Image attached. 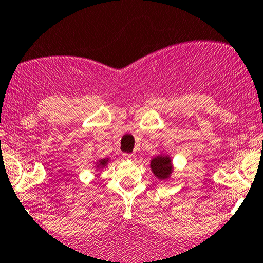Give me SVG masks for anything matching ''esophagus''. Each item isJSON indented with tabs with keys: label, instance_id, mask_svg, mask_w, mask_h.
Instances as JSON below:
<instances>
[{
	"label": "esophagus",
	"instance_id": "34e87169",
	"mask_svg": "<svg viewBox=\"0 0 263 263\" xmlns=\"http://www.w3.org/2000/svg\"><path fill=\"white\" fill-rule=\"evenodd\" d=\"M123 158L127 161H135L136 160V155L135 154H123Z\"/></svg>",
	"mask_w": 263,
	"mask_h": 263
}]
</instances>
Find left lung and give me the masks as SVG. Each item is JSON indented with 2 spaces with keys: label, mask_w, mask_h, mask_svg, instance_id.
<instances>
[{
  "label": "left lung",
  "mask_w": 263,
  "mask_h": 263,
  "mask_svg": "<svg viewBox=\"0 0 263 263\" xmlns=\"http://www.w3.org/2000/svg\"><path fill=\"white\" fill-rule=\"evenodd\" d=\"M149 168H151L155 177H157L160 181H163V182H167V181L171 180L172 174H174V163H172L171 156L167 152H160L154 158H151Z\"/></svg>",
  "instance_id": "8db88e82"
}]
</instances>
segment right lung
Here are the masks:
<instances>
[{"mask_svg":"<svg viewBox=\"0 0 263 263\" xmlns=\"http://www.w3.org/2000/svg\"><path fill=\"white\" fill-rule=\"evenodd\" d=\"M109 161H111V157L99 158V160L95 161V162L92 163V168L95 170V172L102 171L103 168H106V167H107V164L109 163Z\"/></svg>","mask_w":263,"mask_h":263,"instance_id":"add662e5","label":"right lung"}]
</instances>
